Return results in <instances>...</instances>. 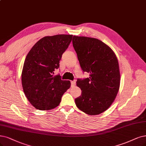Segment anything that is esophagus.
Returning a JSON list of instances; mask_svg holds the SVG:
<instances>
[{
  "instance_id": "obj_1",
  "label": "esophagus",
  "mask_w": 146,
  "mask_h": 146,
  "mask_svg": "<svg viewBox=\"0 0 146 146\" xmlns=\"http://www.w3.org/2000/svg\"><path fill=\"white\" fill-rule=\"evenodd\" d=\"M75 85H76V81H75V80H73V81H71V86H72V87H74Z\"/></svg>"
}]
</instances>
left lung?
Returning a JSON list of instances; mask_svg holds the SVG:
<instances>
[{
    "instance_id": "8db88e82",
    "label": "left lung",
    "mask_w": 146,
    "mask_h": 146,
    "mask_svg": "<svg viewBox=\"0 0 146 146\" xmlns=\"http://www.w3.org/2000/svg\"><path fill=\"white\" fill-rule=\"evenodd\" d=\"M72 42L80 67L90 73L89 78L77 80L82 94L75 103L86 114H100L109 108L119 90L118 59L111 48L98 39L73 36Z\"/></svg>"
}]
</instances>
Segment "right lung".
<instances>
[{
	"label": "right lung",
	"mask_w": 146,
	"mask_h": 146,
	"mask_svg": "<svg viewBox=\"0 0 146 146\" xmlns=\"http://www.w3.org/2000/svg\"><path fill=\"white\" fill-rule=\"evenodd\" d=\"M72 35L44 36L27 55L21 73L23 91L31 105L40 110L58 106L64 93L70 87L69 80L53 76L59 61L72 40Z\"/></svg>",
	"instance_id": "add662e5"
}]
</instances>
